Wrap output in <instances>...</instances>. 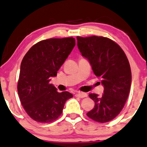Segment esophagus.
<instances>
[{"instance_id": "esophagus-1", "label": "esophagus", "mask_w": 147, "mask_h": 147, "mask_svg": "<svg viewBox=\"0 0 147 147\" xmlns=\"http://www.w3.org/2000/svg\"><path fill=\"white\" fill-rule=\"evenodd\" d=\"M76 97H81V98H84V97H87V94L85 93H82V92H78V93L76 94Z\"/></svg>"}]
</instances>
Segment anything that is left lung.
I'll use <instances>...</instances> for the list:
<instances>
[{"instance_id": "8db88e82", "label": "left lung", "mask_w": 147, "mask_h": 147, "mask_svg": "<svg viewBox=\"0 0 147 147\" xmlns=\"http://www.w3.org/2000/svg\"><path fill=\"white\" fill-rule=\"evenodd\" d=\"M82 57L89 61L96 76L101 78L102 95L89 94L95 106L86 115L99 123L112 121L125 104L131 84L129 61L122 48L109 38L77 37Z\"/></svg>"}]
</instances>
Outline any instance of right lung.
Here are the masks:
<instances>
[{
    "mask_svg": "<svg viewBox=\"0 0 147 147\" xmlns=\"http://www.w3.org/2000/svg\"><path fill=\"white\" fill-rule=\"evenodd\" d=\"M76 45L73 37L48 39L36 43L24 57L18 92L28 115L47 123L62 114L65 101L73 97L68 91L59 93L50 78L55 77Z\"/></svg>",
    "mask_w": 147,
    "mask_h": 147,
    "instance_id": "right-lung-1",
    "label": "right lung"
}]
</instances>
